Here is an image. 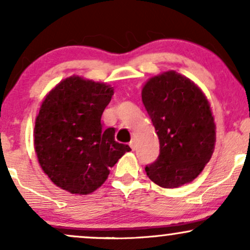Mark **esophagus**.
<instances>
[{
  "label": "esophagus",
  "mask_w": 250,
  "mask_h": 250,
  "mask_svg": "<svg viewBox=\"0 0 250 250\" xmlns=\"http://www.w3.org/2000/svg\"><path fill=\"white\" fill-rule=\"evenodd\" d=\"M129 146H130V148L133 149V150H135V148H136V142H135L134 138L130 141V143H129Z\"/></svg>",
  "instance_id": "esophagus-1"
}]
</instances>
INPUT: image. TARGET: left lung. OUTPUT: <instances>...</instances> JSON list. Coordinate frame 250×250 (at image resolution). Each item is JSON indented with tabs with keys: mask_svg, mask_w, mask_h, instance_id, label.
<instances>
[{
	"mask_svg": "<svg viewBox=\"0 0 250 250\" xmlns=\"http://www.w3.org/2000/svg\"><path fill=\"white\" fill-rule=\"evenodd\" d=\"M142 101L159 140V155L146 172L165 188L190 183L213 154L215 125L203 92L173 71L151 78Z\"/></svg>",
	"mask_w": 250,
	"mask_h": 250,
	"instance_id": "1",
	"label": "left lung"
}]
</instances>
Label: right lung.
I'll return each instance as SVG.
<instances>
[{"label": "right lung", "instance_id": "right-lung-1", "mask_svg": "<svg viewBox=\"0 0 250 250\" xmlns=\"http://www.w3.org/2000/svg\"><path fill=\"white\" fill-rule=\"evenodd\" d=\"M113 95L106 83L70 77L46 95L36 119L35 149L42 169L62 190L88 194L106 182L128 144L104 129L102 113Z\"/></svg>", "mask_w": 250, "mask_h": 250}]
</instances>
